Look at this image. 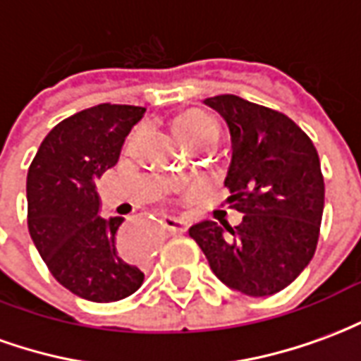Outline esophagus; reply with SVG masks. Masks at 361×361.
<instances>
[{
  "label": "esophagus",
  "mask_w": 361,
  "mask_h": 361,
  "mask_svg": "<svg viewBox=\"0 0 361 361\" xmlns=\"http://www.w3.org/2000/svg\"><path fill=\"white\" fill-rule=\"evenodd\" d=\"M164 228L168 232H172V234H183V232H188V220L183 219H176V216H170V219H166Z\"/></svg>",
  "instance_id": "obj_1"
}]
</instances>
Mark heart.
<instances>
[{
	"instance_id": "b5f03b06",
	"label": "heart",
	"mask_w": 361,
	"mask_h": 361,
	"mask_svg": "<svg viewBox=\"0 0 361 361\" xmlns=\"http://www.w3.org/2000/svg\"><path fill=\"white\" fill-rule=\"evenodd\" d=\"M173 131L188 149L201 147V145L212 147L219 139V126L214 123V119L209 118L203 111H185V114H181L180 118H176V121H173ZM141 135L142 129H137L129 139V147H133Z\"/></svg>"
}]
</instances>
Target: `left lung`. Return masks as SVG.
<instances>
[{
	"mask_svg": "<svg viewBox=\"0 0 361 361\" xmlns=\"http://www.w3.org/2000/svg\"><path fill=\"white\" fill-rule=\"evenodd\" d=\"M226 119L232 162L224 185L238 226L203 220L189 228L212 272L245 295L292 284L317 250L325 181L313 142L292 119L235 94L204 100Z\"/></svg>",
	"mask_w": 361,
	"mask_h": 361,
	"instance_id": "left-lung-1",
	"label": "left lung"
}]
</instances>
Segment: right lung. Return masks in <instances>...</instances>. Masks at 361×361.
Listing matches in <instances>:
<instances>
[{
  "instance_id": "1",
  "label": "right lung",
  "mask_w": 361,
  "mask_h": 361,
  "mask_svg": "<svg viewBox=\"0 0 361 361\" xmlns=\"http://www.w3.org/2000/svg\"><path fill=\"white\" fill-rule=\"evenodd\" d=\"M145 108L98 104L46 135L27 176L28 232L61 286L89 302L123 300L145 274L116 240L123 219H102L96 181L118 164Z\"/></svg>"
}]
</instances>
